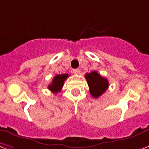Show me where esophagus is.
Segmentation results:
<instances>
[{
  "label": "esophagus",
  "mask_w": 149,
  "mask_h": 149,
  "mask_svg": "<svg viewBox=\"0 0 149 149\" xmlns=\"http://www.w3.org/2000/svg\"><path fill=\"white\" fill-rule=\"evenodd\" d=\"M72 72L75 73V74H79V73H80V69H72Z\"/></svg>",
  "instance_id": "1"
}]
</instances>
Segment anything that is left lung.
I'll use <instances>...</instances> for the list:
<instances>
[{"mask_svg": "<svg viewBox=\"0 0 149 149\" xmlns=\"http://www.w3.org/2000/svg\"><path fill=\"white\" fill-rule=\"evenodd\" d=\"M85 78L88 84L89 91L95 99L102 95L108 88V80L101 77L96 71L86 73Z\"/></svg>", "mask_w": 149, "mask_h": 149, "instance_id": "1", "label": "left lung"}]
</instances>
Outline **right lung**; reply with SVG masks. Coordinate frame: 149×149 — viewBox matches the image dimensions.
<instances>
[{
  "mask_svg": "<svg viewBox=\"0 0 149 149\" xmlns=\"http://www.w3.org/2000/svg\"><path fill=\"white\" fill-rule=\"evenodd\" d=\"M69 77V74L65 73V74H58L55 76L54 78L53 79L52 83L48 86V88L49 91H51L53 93L57 94L58 92L61 91L62 87L64 85L65 80Z\"/></svg>",
  "mask_w": 149,
  "mask_h": 149,
  "instance_id": "obj_1",
  "label": "right lung"
}]
</instances>
